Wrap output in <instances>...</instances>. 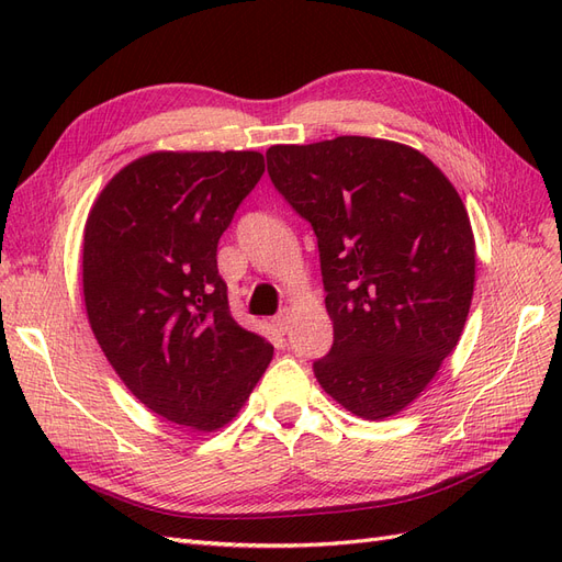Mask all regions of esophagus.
<instances>
[{"instance_id":"obj_1","label":"esophagus","mask_w":562,"mask_h":562,"mask_svg":"<svg viewBox=\"0 0 562 562\" xmlns=\"http://www.w3.org/2000/svg\"><path fill=\"white\" fill-rule=\"evenodd\" d=\"M274 328H277L281 335H285L288 328H291V312L283 310L279 316H274Z\"/></svg>"}]
</instances>
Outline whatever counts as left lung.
I'll use <instances>...</instances> for the list:
<instances>
[{
  "instance_id": "1",
  "label": "left lung",
  "mask_w": 562,
  "mask_h": 562,
  "mask_svg": "<svg viewBox=\"0 0 562 562\" xmlns=\"http://www.w3.org/2000/svg\"><path fill=\"white\" fill-rule=\"evenodd\" d=\"M283 199L310 220L333 347L314 363L356 417L411 405L457 347L475 283V241L452 182L422 151L366 135L267 149Z\"/></svg>"
}]
</instances>
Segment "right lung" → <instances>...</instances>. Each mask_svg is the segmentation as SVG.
<instances>
[{
    "mask_svg": "<svg viewBox=\"0 0 562 562\" xmlns=\"http://www.w3.org/2000/svg\"><path fill=\"white\" fill-rule=\"evenodd\" d=\"M262 173L260 151H151L103 187L83 227L100 349L151 413L203 434L239 415L274 356L232 318L215 258Z\"/></svg>",
    "mask_w": 562,
    "mask_h": 562,
    "instance_id": "1",
    "label": "right lung"
}]
</instances>
